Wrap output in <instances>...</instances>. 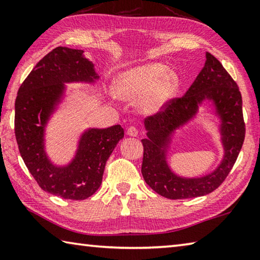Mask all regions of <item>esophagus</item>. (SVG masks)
Returning <instances> with one entry per match:
<instances>
[{"label": "esophagus", "mask_w": 260, "mask_h": 260, "mask_svg": "<svg viewBox=\"0 0 260 260\" xmlns=\"http://www.w3.org/2000/svg\"><path fill=\"white\" fill-rule=\"evenodd\" d=\"M127 134H128L129 136H136L139 134V129L136 128L135 126H131V127H128V129H127Z\"/></svg>", "instance_id": "1"}]
</instances>
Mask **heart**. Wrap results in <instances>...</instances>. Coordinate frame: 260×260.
<instances>
[{"mask_svg": "<svg viewBox=\"0 0 260 260\" xmlns=\"http://www.w3.org/2000/svg\"><path fill=\"white\" fill-rule=\"evenodd\" d=\"M178 85V76L161 64L132 69L117 78L114 90L120 99L136 100L144 95L142 105L148 112L157 111Z\"/></svg>", "mask_w": 260, "mask_h": 260, "instance_id": "b5f03b06", "label": "heart"}]
</instances>
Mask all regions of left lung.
Returning a JSON list of instances; mask_svg holds the SVG:
<instances>
[{
    "label": "left lung",
    "mask_w": 260,
    "mask_h": 260,
    "mask_svg": "<svg viewBox=\"0 0 260 260\" xmlns=\"http://www.w3.org/2000/svg\"><path fill=\"white\" fill-rule=\"evenodd\" d=\"M205 98L212 99L222 118L225 158L213 174L197 179H182L170 172L165 152L170 133L196 113ZM148 139L142 140L143 160L141 172L149 186L170 200L193 199L215 190L225 181L239 157L245 138L239 86L222 64L206 52L204 68L181 98H173L161 105L159 111L144 119Z\"/></svg>",
    "instance_id": "1"
}]
</instances>
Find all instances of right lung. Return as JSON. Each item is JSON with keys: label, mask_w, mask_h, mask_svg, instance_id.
Masks as SVG:
<instances>
[{"label": "right lung", "mask_w": 260, "mask_h": 260, "mask_svg": "<svg viewBox=\"0 0 260 260\" xmlns=\"http://www.w3.org/2000/svg\"><path fill=\"white\" fill-rule=\"evenodd\" d=\"M96 78L94 65L83 58L82 50L57 47L35 65L17 93L15 135L20 156L41 189L67 200H86L98 190L107 160L124 138L120 125L89 129L81 136L77 156L69 166L56 167L48 160L43 132L64 82H90Z\"/></svg>", "instance_id": "1"}]
</instances>
